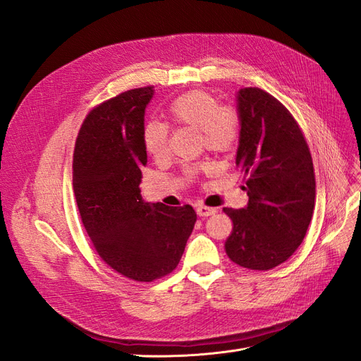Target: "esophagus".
<instances>
[{
  "label": "esophagus",
  "instance_id": "obj_1",
  "mask_svg": "<svg viewBox=\"0 0 361 361\" xmlns=\"http://www.w3.org/2000/svg\"><path fill=\"white\" fill-rule=\"evenodd\" d=\"M195 211H197V214L200 216H209V215H214L216 212L215 207H209V206H204V204L195 206Z\"/></svg>",
  "mask_w": 361,
  "mask_h": 361
}]
</instances>
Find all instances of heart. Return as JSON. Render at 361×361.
I'll list each match as a JSON object with an SVG mask.
<instances>
[{"label":"heart","mask_w":361,"mask_h":361,"mask_svg":"<svg viewBox=\"0 0 361 361\" xmlns=\"http://www.w3.org/2000/svg\"><path fill=\"white\" fill-rule=\"evenodd\" d=\"M167 117L173 125L199 129V143L215 154H227L238 145L241 137V116L232 105H221L216 97L206 90H191L169 104ZM170 129L166 123L149 122L143 128V145L147 155L159 161L169 155ZM209 162L191 166L188 178L200 171H211Z\"/></svg>","instance_id":"obj_1"}]
</instances>
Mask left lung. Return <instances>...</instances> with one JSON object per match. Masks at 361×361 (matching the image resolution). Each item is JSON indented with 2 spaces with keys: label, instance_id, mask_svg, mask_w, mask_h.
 Listing matches in <instances>:
<instances>
[{
  "label": "left lung",
  "instance_id": "obj_1",
  "mask_svg": "<svg viewBox=\"0 0 361 361\" xmlns=\"http://www.w3.org/2000/svg\"><path fill=\"white\" fill-rule=\"evenodd\" d=\"M241 137L236 167L248 204L224 207L233 228L226 253L236 265L268 271L301 245L313 216L316 183L307 141L290 111L259 87L238 93Z\"/></svg>",
  "mask_w": 361,
  "mask_h": 361
}]
</instances>
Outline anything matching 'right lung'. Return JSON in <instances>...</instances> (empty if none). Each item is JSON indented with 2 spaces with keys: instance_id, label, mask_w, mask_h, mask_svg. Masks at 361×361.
<instances>
[{
  "instance_id": "add662e5",
  "label": "right lung",
  "mask_w": 361,
  "mask_h": 361,
  "mask_svg": "<svg viewBox=\"0 0 361 361\" xmlns=\"http://www.w3.org/2000/svg\"><path fill=\"white\" fill-rule=\"evenodd\" d=\"M154 87L120 93L87 114L73 150V192L96 253L118 274L154 281L176 269L197 220L192 206L145 203V110Z\"/></svg>"
}]
</instances>
